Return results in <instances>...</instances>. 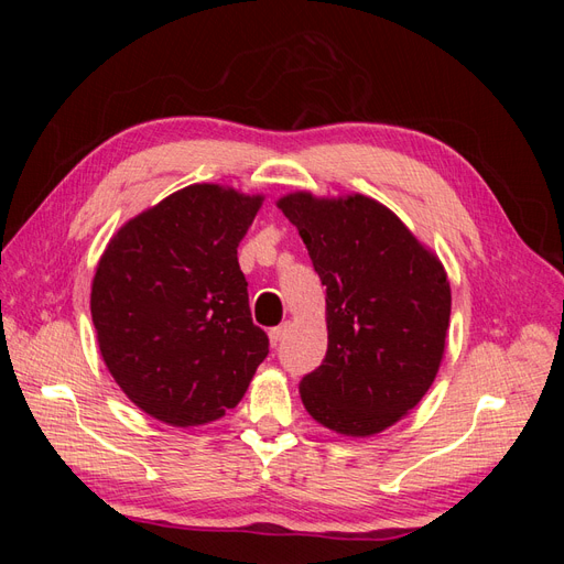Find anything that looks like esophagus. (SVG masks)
<instances>
[{
	"mask_svg": "<svg viewBox=\"0 0 564 564\" xmlns=\"http://www.w3.org/2000/svg\"><path fill=\"white\" fill-rule=\"evenodd\" d=\"M286 332H289V324H280V327H275V329H270V346H280L282 344V338L286 336Z\"/></svg>",
	"mask_w": 564,
	"mask_h": 564,
	"instance_id": "1",
	"label": "esophagus"
}]
</instances>
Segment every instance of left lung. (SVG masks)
<instances>
[{"mask_svg":"<svg viewBox=\"0 0 564 564\" xmlns=\"http://www.w3.org/2000/svg\"><path fill=\"white\" fill-rule=\"evenodd\" d=\"M327 286L329 344L299 392L308 414L340 435L398 423L433 386L445 355L452 289L442 261L367 195L278 199Z\"/></svg>","mask_w":564,"mask_h":564,"instance_id":"1","label":"left lung"}]
</instances>
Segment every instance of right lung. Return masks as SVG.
<instances>
[{"instance_id": "right-lung-1", "label": "right lung", "mask_w": 564, "mask_h": 564, "mask_svg": "<svg viewBox=\"0 0 564 564\" xmlns=\"http://www.w3.org/2000/svg\"><path fill=\"white\" fill-rule=\"evenodd\" d=\"M263 195L195 183L119 228L91 282L104 362L124 395L176 429L245 398L268 355L237 247Z\"/></svg>"}]
</instances>
